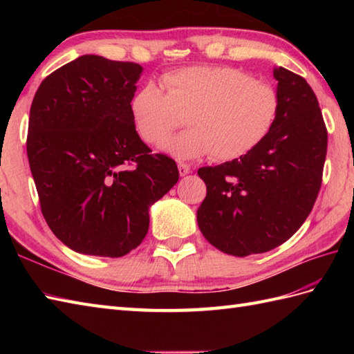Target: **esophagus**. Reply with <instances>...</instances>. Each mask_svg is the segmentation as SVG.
Wrapping results in <instances>:
<instances>
[{
	"label": "esophagus",
	"mask_w": 354,
	"mask_h": 354,
	"mask_svg": "<svg viewBox=\"0 0 354 354\" xmlns=\"http://www.w3.org/2000/svg\"><path fill=\"white\" fill-rule=\"evenodd\" d=\"M178 170H179V175H181V176L189 175V173L192 171L190 165H187V164H184V162H179V164H178Z\"/></svg>",
	"instance_id": "obj_1"
}]
</instances>
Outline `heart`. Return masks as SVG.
Masks as SVG:
<instances>
[{
	"label": "heart",
	"instance_id": "b5f03b06",
	"mask_svg": "<svg viewBox=\"0 0 354 354\" xmlns=\"http://www.w3.org/2000/svg\"><path fill=\"white\" fill-rule=\"evenodd\" d=\"M162 89L140 88L131 112L140 137L155 145L183 123L187 129L165 138L160 149L176 160L213 155L230 161L252 152L272 132L280 99L274 86L230 66H189L167 73Z\"/></svg>",
	"mask_w": 354,
	"mask_h": 354
}]
</instances>
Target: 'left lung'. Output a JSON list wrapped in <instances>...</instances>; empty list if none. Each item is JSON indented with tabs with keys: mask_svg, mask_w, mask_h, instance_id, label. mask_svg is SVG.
I'll list each match as a JSON object with an SVG mask.
<instances>
[{
	"mask_svg": "<svg viewBox=\"0 0 354 354\" xmlns=\"http://www.w3.org/2000/svg\"><path fill=\"white\" fill-rule=\"evenodd\" d=\"M280 111L268 138L232 161L201 167L207 196L198 225L217 250L246 257L290 239L317 201L327 153V129L307 82L275 66Z\"/></svg>",
	"mask_w": 354,
	"mask_h": 354,
	"instance_id": "8db88e82",
	"label": "left lung"
}]
</instances>
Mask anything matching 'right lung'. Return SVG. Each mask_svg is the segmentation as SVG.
<instances>
[{
  "instance_id": "add662e5",
  "label": "right lung",
  "mask_w": 354,
  "mask_h": 354,
  "mask_svg": "<svg viewBox=\"0 0 354 354\" xmlns=\"http://www.w3.org/2000/svg\"><path fill=\"white\" fill-rule=\"evenodd\" d=\"M142 66L84 55L51 73L30 108L27 156L42 214L70 250L122 257L149 230V208L178 183L131 112Z\"/></svg>"
}]
</instances>
